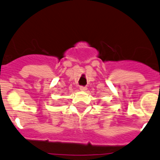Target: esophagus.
I'll return each mask as SVG.
<instances>
[{
	"mask_svg": "<svg viewBox=\"0 0 160 160\" xmlns=\"http://www.w3.org/2000/svg\"><path fill=\"white\" fill-rule=\"evenodd\" d=\"M79 88L81 91H86L87 90V88L85 86H80Z\"/></svg>",
	"mask_w": 160,
	"mask_h": 160,
	"instance_id": "esophagus-1",
	"label": "esophagus"
}]
</instances>
